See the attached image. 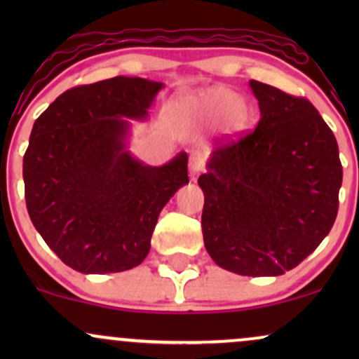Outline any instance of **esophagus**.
Instances as JSON below:
<instances>
[{
    "instance_id": "34e87169",
    "label": "esophagus",
    "mask_w": 359,
    "mask_h": 359,
    "mask_svg": "<svg viewBox=\"0 0 359 359\" xmlns=\"http://www.w3.org/2000/svg\"><path fill=\"white\" fill-rule=\"evenodd\" d=\"M204 168V154L201 150H192L189 155V170L192 175H196L197 172Z\"/></svg>"
}]
</instances>
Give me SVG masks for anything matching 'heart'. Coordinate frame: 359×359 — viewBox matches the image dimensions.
I'll list each match as a JSON object with an SVG mask.
<instances>
[{
	"instance_id": "b5f03b06",
	"label": "heart",
	"mask_w": 359,
	"mask_h": 359,
	"mask_svg": "<svg viewBox=\"0 0 359 359\" xmlns=\"http://www.w3.org/2000/svg\"><path fill=\"white\" fill-rule=\"evenodd\" d=\"M177 108L205 123L228 121L229 128H238L245 121V102L241 96L224 88H214L197 96L182 97Z\"/></svg>"
}]
</instances>
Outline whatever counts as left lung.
<instances>
[{"mask_svg": "<svg viewBox=\"0 0 359 359\" xmlns=\"http://www.w3.org/2000/svg\"><path fill=\"white\" fill-rule=\"evenodd\" d=\"M258 126L211 154L197 184L203 236L221 269L277 277L295 269L334 224L343 182L331 128L304 97L250 81Z\"/></svg>", "mask_w": 359, "mask_h": 359, "instance_id": "8db88e82", "label": "left lung"}]
</instances>
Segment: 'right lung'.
I'll return each mask as SVG.
<instances>
[{"mask_svg": "<svg viewBox=\"0 0 359 359\" xmlns=\"http://www.w3.org/2000/svg\"><path fill=\"white\" fill-rule=\"evenodd\" d=\"M162 82L118 76L65 90L36 118L23 156L35 229L81 273L138 266L158 214L189 184L185 151L151 167L128 150L130 119H147Z\"/></svg>", "mask_w": 359, "mask_h": 359, "instance_id": "add662e5", "label": "right lung"}]
</instances>
